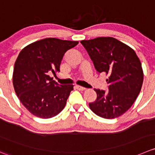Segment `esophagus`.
<instances>
[{
	"label": "esophagus",
	"mask_w": 155,
	"mask_h": 155,
	"mask_svg": "<svg viewBox=\"0 0 155 155\" xmlns=\"http://www.w3.org/2000/svg\"><path fill=\"white\" fill-rule=\"evenodd\" d=\"M76 88H77L78 90H79V91H85V90L86 89V88H85L80 86V85H76Z\"/></svg>",
	"instance_id": "34e87169"
}]
</instances>
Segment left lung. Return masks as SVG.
Returning a JSON list of instances; mask_svg holds the SVG:
<instances>
[{
    "label": "left lung",
    "mask_w": 155,
    "mask_h": 155,
    "mask_svg": "<svg viewBox=\"0 0 155 155\" xmlns=\"http://www.w3.org/2000/svg\"><path fill=\"white\" fill-rule=\"evenodd\" d=\"M98 73L107 76L109 91L94 89L97 98L88 104L96 115L105 119L119 117L137 98L143 82L140 60L133 48L112 37L80 41Z\"/></svg>",
    "instance_id": "obj_1"
}]
</instances>
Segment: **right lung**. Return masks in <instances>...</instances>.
Segmentation results:
<instances>
[{"instance_id": "right-lung-1", "label": "right lung", "mask_w": 155, "mask_h": 155, "mask_svg": "<svg viewBox=\"0 0 155 155\" xmlns=\"http://www.w3.org/2000/svg\"><path fill=\"white\" fill-rule=\"evenodd\" d=\"M78 43L48 38L28 45L18 55L13 73L15 92L35 117H54L65 107L73 85H58L49 74L60 72L64 54Z\"/></svg>"}]
</instances>
